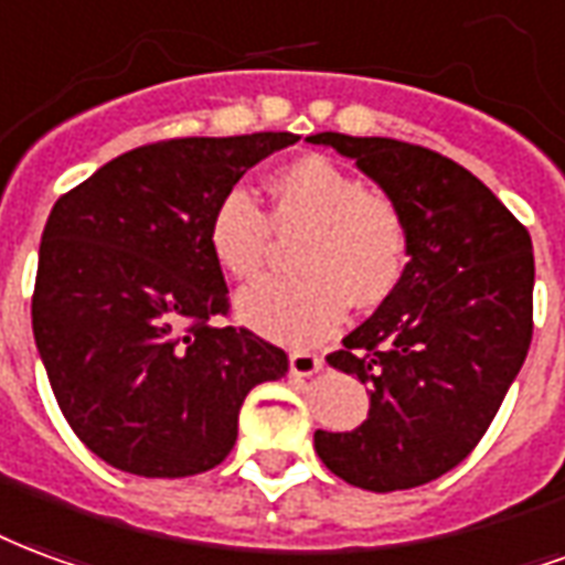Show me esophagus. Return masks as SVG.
I'll use <instances>...</instances> for the list:
<instances>
[{"mask_svg": "<svg viewBox=\"0 0 565 565\" xmlns=\"http://www.w3.org/2000/svg\"><path fill=\"white\" fill-rule=\"evenodd\" d=\"M322 358L312 355V352H291L288 355V370H291V376H312L316 370H322Z\"/></svg>", "mask_w": 565, "mask_h": 565, "instance_id": "esophagus-1", "label": "esophagus"}]
</instances>
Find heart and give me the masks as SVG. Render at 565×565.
<instances>
[{
	"mask_svg": "<svg viewBox=\"0 0 565 565\" xmlns=\"http://www.w3.org/2000/svg\"><path fill=\"white\" fill-rule=\"evenodd\" d=\"M270 220L246 189H228L207 222L210 255L232 277L249 279L267 265L279 234H298L295 277L253 282L237 295V316L286 345H312L345 319L349 300L376 307L397 288L409 253L403 207L364 186L343 164L300 156L267 183Z\"/></svg>",
	"mask_w": 565,
	"mask_h": 565,
	"instance_id": "b5f03b06",
	"label": "heart"
}]
</instances>
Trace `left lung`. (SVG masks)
I'll list each match as a JSON object with an SVG mask.
<instances>
[{"mask_svg":"<svg viewBox=\"0 0 565 565\" xmlns=\"http://www.w3.org/2000/svg\"><path fill=\"white\" fill-rule=\"evenodd\" d=\"M355 159L406 213L409 265L328 364L370 394L367 422L316 430L322 463L355 488L409 491L479 446L533 340V243L467 168L394 138L310 135Z\"/></svg>","mask_w":565,"mask_h":565,"instance_id":"1","label":"left lung"}]
</instances>
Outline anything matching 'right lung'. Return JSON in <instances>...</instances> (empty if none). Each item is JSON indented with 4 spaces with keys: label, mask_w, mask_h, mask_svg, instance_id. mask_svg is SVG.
<instances>
[{
    "label": "right lung",
    "mask_w": 565,
    "mask_h": 565,
    "mask_svg": "<svg viewBox=\"0 0 565 565\" xmlns=\"http://www.w3.org/2000/svg\"><path fill=\"white\" fill-rule=\"evenodd\" d=\"M295 141L255 131L150 143L53 204L32 333L65 422L114 469L207 472L234 448L243 397L286 376L282 349L207 324L228 312L207 222L253 164Z\"/></svg>",
    "instance_id": "obj_1"
}]
</instances>
